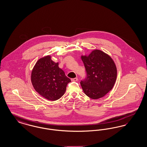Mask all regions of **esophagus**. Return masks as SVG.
<instances>
[{
    "mask_svg": "<svg viewBox=\"0 0 147 147\" xmlns=\"http://www.w3.org/2000/svg\"><path fill=\"white\" fill-rule=\"evenodd\" d=\"M71 80L72 82H77L78 80V78H73V79H71Z\"/></svg>",
    "mask_w": 147,
    "mask_h": 147,
    "instance_id": "34e87169",
    "label": "esophagus"
}]
</instances>
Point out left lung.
<instances>
[{
  "mask_svg": "<svg viewBox=\"0 0 147 147\" xmlns=\"http://www.w3.org/2000/svg\"><path fill=\"white\" fill-rule=\"evenodd\" d=\"M86 71V77L81 81L83 90L92 99L102 98L114 86L117 68L112 58L98 49L93 50L88 56H81Z\"/></svg>",
  "mask_w": 147,
  "mask_h": 147,
  "instance_id": "1",
  "label": "left lung"
}]
</instances>
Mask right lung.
<instances>
[{
  "instance_id": "add662e5",
  "label": "right lung",
  "mask_w": 147,
  "mask_h": 147,
  "mask_svg": "<svg viewBox=\"0 0 147 147\" xmlns=\"http://www.w3.org/2000/svg\"><path fill=\"white\" fill-rule=\"evenodd\" d=\"M31 80L40 95L49 100L56 101L64 94L67 85L71 82L62 69L46 56L39 59L31 71Z\"/></svg>"
}]
</instances>
